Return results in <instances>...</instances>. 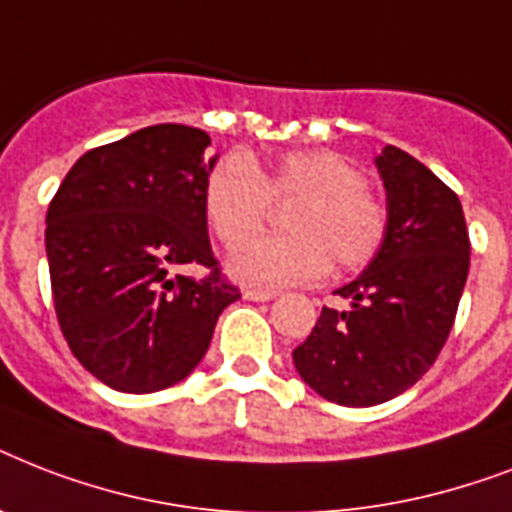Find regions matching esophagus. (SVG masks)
<instances>
[{
  "label": "esophagus",
  "instance_id": "esophagus-1",
  "mask_svg": "<svg viewBox=\"0 0 512 512\" xmlns=\"http://www.w3.org/2000/svg\"><path fill=\"white\" fill-rule=\"evenodd\" d=\"M273 292H263V289H244V300H252V303H268L273 300Z\"/></svg>",
  "mask_w": 512,
  "mask_h": 512
}]
</instances>
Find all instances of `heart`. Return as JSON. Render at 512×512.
Returning <instances> with one entry per match:
<instances>
[{
	"instance_id": "heart-1",
	"label": "heart",
	"mask_w": 512,
	"mask_h": 512,
	"mask_svg": "<svg viewBox=\"0 0 512 512\" xmlns=\"http://www.w3.org/2000/svg\"><path fill=\"white\" fill-rule=\"evenodd\" d=\"M300 198L288 216L289 237L253 240L270 199ZM204 215L225 247L228 273L260 289L319 281L335 265L361 268L380 252L388 233V209L366 188L361 167L327 148L289 151L263 170L241 154L215 164L204 185Z\"/></svg>"
}]
</instances>
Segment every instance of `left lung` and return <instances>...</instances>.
Masks as SVG:
<instances>
[{
  "instance_id": "obj_1",
  "label": "left lung",
  "mask_w": 512,
  "mask_h": 512,
  "mask_svg": "<svg viewBox=\"0 0 512 512\" xmlns=\"http://www.w3.org/2000/svg\"><path fill=\"white\" fill-rule=\"evenodd\" d=\"M388 233L356 281L337 289L348 311L324 308L295 369L321 398L374 406L428 372L452 332L468 281L470 239L457 193L414 156L385 146Z\"/></svg>"
}]
</instances>
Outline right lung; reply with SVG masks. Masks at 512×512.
<instances>
[{
    "mask_svg": "<svg viewBox=\"0 0 512 512\" xmlns=\"http://www.w3.org/2000/svg\"><path fill=\"white\" fill-rule=\"evenodd\" d=\"M209 135L154 124L92 148L47 209L52 300L79 364L122 393L185 380L204 358L217 316L239 300L212 255L204 185ZM204 264V280L172 277Z\"/></svg>",
    "mask_w": 512,
    "mask_h": 512,
    "instance_id": "obj_1",
    "label": "right lung"
}]
</instances>
